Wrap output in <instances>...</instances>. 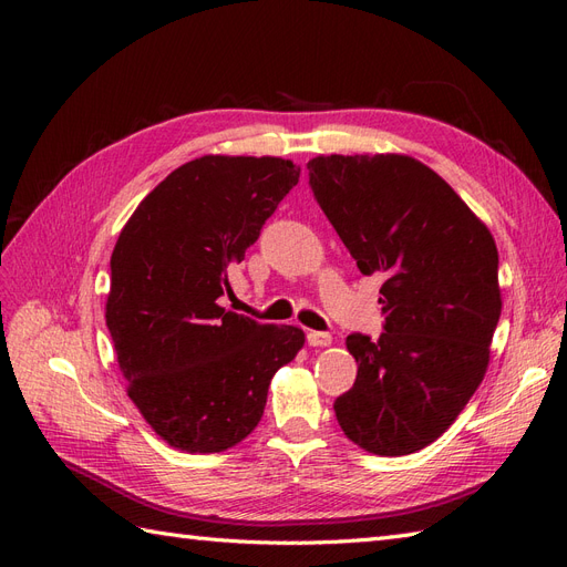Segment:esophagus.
<instances>
[{"mask_svg": "<svg viewBox=\"0 0 567 567\" xmlns=\"http://www.w3.org/2000/svg\"><path fill=\"white\" fill-rule=\"evenodd\" d=\"M307 342H310L312 348H329L331 342H333V338H331V333H321V331H310L307 333Z\"/></svg>", "mask_w": 567, "mask_h": 567, "instance_id": "obj_1", "label": "esophagus"}]
</instances>
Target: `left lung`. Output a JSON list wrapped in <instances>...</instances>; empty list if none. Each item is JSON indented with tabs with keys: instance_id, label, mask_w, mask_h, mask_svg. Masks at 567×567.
Masks as SVG:
<instances>
[{
	"instance_id": "8db88e82",
	"label": "left lung",
	"mask_w": 567,
	"mask_h": 567,
	"mask_svg": "<svg viewBox=\"0 0 567 567\" xmlns=\"http://www.w3.org/2000/svg\"><path fill=\"white\" fill-rule=\"evenodd\" d=\"M307 169L359 271L383 277L385 331L348 336L359 369L336 419L371 454H414L447 431L485 379L502 315L496 244L454 188L411 156L333 153Z\"/></svg>"
}]
</instances>
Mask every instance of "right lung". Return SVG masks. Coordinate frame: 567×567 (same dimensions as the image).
<instances>
[{"label":"right lung","instance_id":"right-lung-1","mask_svg":"<svg viewBox=\"0 0 567 567\" xmlns=\"http://www.w3.org/2000/svg\"><path fill=\"white\" fill-rule=\"evenodd\" d=\"M300 167L203 156L136 205L111 255L106 326L127 394L169 447L225 452L260 423L271 375L305 346L296 326L217 302Z\"/></svg>","mask_w":567,"mask_h":567}]
</instances>
